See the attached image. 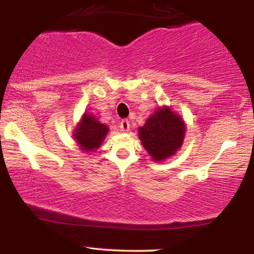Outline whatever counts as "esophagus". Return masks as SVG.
<instances>
[{
    "instance_id": "esophagus-1",
    "label": "esophagus",
    "mask_w": 254,
    "mask_h": 254,
    "mask_svg": "<svg viewBox=\"0 0 254 254\" xmlns=\"http://www.w3.org/2000/svg\"><path fill=\"white\" fill-rule=\"evenodd\" d=\"M119 127H121L122 131H129L130 122L127 121V119H123V121H121V123H119Z\"/></svg>"
}]
</instances>
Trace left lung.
Listing matches in <instances>:
<instances>
[{"mask_svg":"<svg viewBox=\"0 0 254 254\" xmlns=\"http://www.w3.org/2000/svg\"><path fill=\"white\" fill-rule=\"evenodd\" d=\"M138 133L145 150L155 161H161L173 155L183 144L185 127L179 116L164 107L139 127Z\"/></svg>","mask_w":254,"mask_h":254,"instance_id":"1","label":"left lung"}]
</instances>
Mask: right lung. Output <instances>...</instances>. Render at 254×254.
<instances>
[{
  "mask_svg": "<svg viewBox=\"0 0 254 254\" xmlns=\"http://www.w3.org/2000/svg\"><path fill=\"white\" fill-rule=\"evenodd\" d=\"M107 131L109 129L106 125L101 124L98 119L84 113L82 122L75 130L74 136L82 150L92 151L100 147Z\"/></svg>",
  "mask_w": 254,
  "mask_h": 254,
  "instance_id": "right-lung-1",
  "label": "right lung"
}]
</instances>
